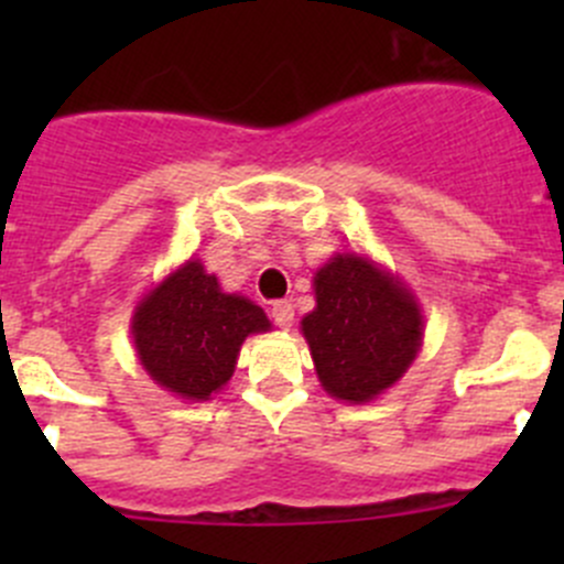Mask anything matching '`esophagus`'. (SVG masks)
<instances>
[{"label":"esophagus","mask_w":564,"mask_h":564,"mask_svg":"<svg viewBox=\"0 0 564 564\" xmlns=\"http://www.w3.org/2000/svg\"><path fill=\"white\" fill-rule=\"evenodd\" d=\"M272 318H275L278 327L289 329L294 324V305L289 300H278V303H272Z\"/></svg>","instance_id":"1"}]
</instances>
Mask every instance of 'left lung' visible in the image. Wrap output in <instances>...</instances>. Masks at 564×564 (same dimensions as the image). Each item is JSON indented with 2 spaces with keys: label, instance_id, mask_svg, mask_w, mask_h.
<instances>
[{
  "label": "left lung",
  "instance_id": "1",
  "mask_svg": "<svg viewBox=\"0 0 564 564\" xmlns=\"http://www.w3.org/2000/svg\"><path fill=\"white\" fill-rule=\"evenodd\" d=\"M303 335L318 382L338 401L368 403L406 373L423 346L414 294L360 253H338L314 278Z\"/></svg>",
  "mask_w": 564,
  "mask_h": 564
}]
</instances>
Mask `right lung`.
<instances>
[{
    "instance_id": "obj_1",
    "label": "right lung",
    "mask_w": 564,
    "mask_h": 564,
    "mask_svg": "<svg viewBox=\"0 0 564 564\" xmlns=\"http://www.w3.org/2000/svg\"><path fill=\"white\" fill-rule=\"evenodd\" d=\"M267 329L264 311L240 294L220 292L218 278L198 259L158 283L130 322L144 371L187 401H209L235 373L242 340Z\"/></svg>"
}]
</instances>
